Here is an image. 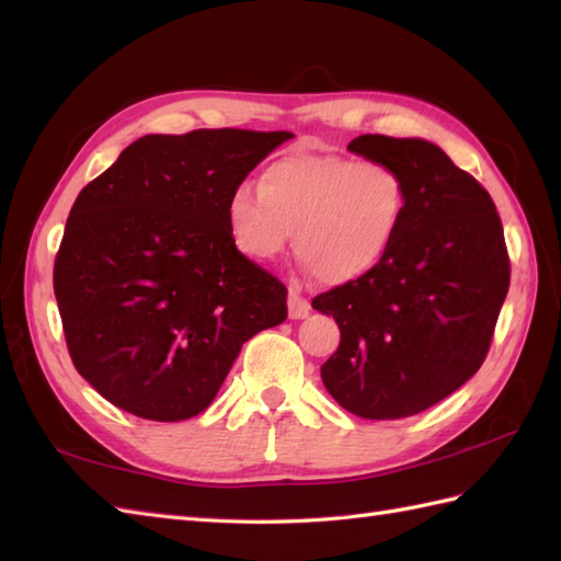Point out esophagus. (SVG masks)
I'll return each mask as SVG.
<instances>
[{"instance_id": "1", "label": "esophagus", "mask_w": 561, "mask_h": 561, "mask_svg": "<svg viewBox=\"0 0 561 561\" xmlns=\"http://www.w3.org/2000/svg\"><path fill=\"white\" fill-rule=\"evenodd\" d=\"M288 312L293 319H302L310 314V300L300 293V288H290L288 293Z\"/></svg>"}]
</instances>
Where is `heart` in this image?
<instances>
[{
    "label": "heart",
    "mask_w": 561,
    "mask_h": 561,
    "mask_svg": "<svg viewBox=\"0 0 561 561\" xmlns=\"http://www.w3.org/2000/svg\"><path fill=\"white\" fill-rule=\"evenodd\" d=\"M409 208L407 181L382 159L288 152L261 169L259 191L227 198V232L239 254L273 261L295 232V254L329 285L368 278L390 256Z\"/></svg>",
    "instance_id": "obj_1"
}]
</instances>
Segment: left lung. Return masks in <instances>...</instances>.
Listing matches in <instances>:
<instances>
[{"label":"left lung","mask_w":561,"mask_h":561,"mask_svg":"<svg viewBox=\"0 0 561 561\" xmlns=\"http://www.w3.org/2000/svg\"><path fill=\"white\" fill-rule=\"evenodd\" d=\"M348 150L402 171L409 208L390 256L368 278L312 300L341 329L322 380L351 414L407 419L484 363L511 283L504 227L486 188L438 145L360 135Z\"/></svg>","instance_id":"8db88e82"}]
</instances>
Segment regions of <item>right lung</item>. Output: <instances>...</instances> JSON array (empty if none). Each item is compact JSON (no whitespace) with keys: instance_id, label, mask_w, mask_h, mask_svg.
Here are the masks:
<instances>
[{"instance_id":"right-lung-1","label":"right lung","mask_w":561,"mask_h":561,"mask_svg":"<svg viewBox=\"0 0 561 561\" xmlns=\"http://www.w3.org/2000/svg\"><path fill=\"white\" fill-rule=\"evenodd\" d=\"M293 133L145 135L79 193L53 288L77 373L128 414L198 416L288 288L239 254L227 198Z\"/></svg>"}]
</instances>
